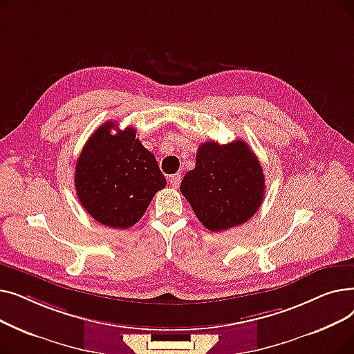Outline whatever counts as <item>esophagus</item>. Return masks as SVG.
Segmentation results:
<instances>
[{
    "label": "esophagus",
    "instance_id": "1",
    "mask_svg": "<svg viewBox=\"0 0 354 354\" xmlns=\"http://www.w3.org/2000/svg\"><path fill=\"white\" fill-rule=\"evenodd\" d=\"M180 179H182L180 174H175V175L169 176V182H171V185H172V187H174V188H178V187H179V183H180Z\"/></svg>",
    "mask_w": 354,
    "mask_h": 354
}]
</instances>
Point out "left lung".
<instances>
[{
	"label": "left lung",
	"mask_w": 354,
	"mask_h": 354,
	"mask_svg": "<svg viewBox=\"0 0 354 354\" xmlns=\"http://www.w3.org/2000/svg\"><path fill=\"white\" fill-rule=\"evenodd\" d=\"M266 179L258 158L244 140L205 142L196 163L183 176L180 192L201 224L221 232L251 219L261 207Z\"/></svg>",
	"instance_id": "left-lung-1"
}]
</instances>
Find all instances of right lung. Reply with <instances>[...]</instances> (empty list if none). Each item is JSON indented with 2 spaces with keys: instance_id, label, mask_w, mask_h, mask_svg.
I'll return each instance as SVG.
<instances>
[{
  "instance_id": "obj_1",
  "label": "right lung",
  "mask_w": 354,
  "mask_h": 354,
  "mask_svg": "<svg viewBox=\"0 0 354 354\" xmlns=\"http://www.w3.org/2000/svg\"><path fill=\"white\" fill-rule=\"evenodd\" d=\"M165 187L159 165L136 138V130H120L115 122L96 129L76 163L74 188L80 203L90 216L111 228L133 227Z\"/></svg>"
}]
</instances>
